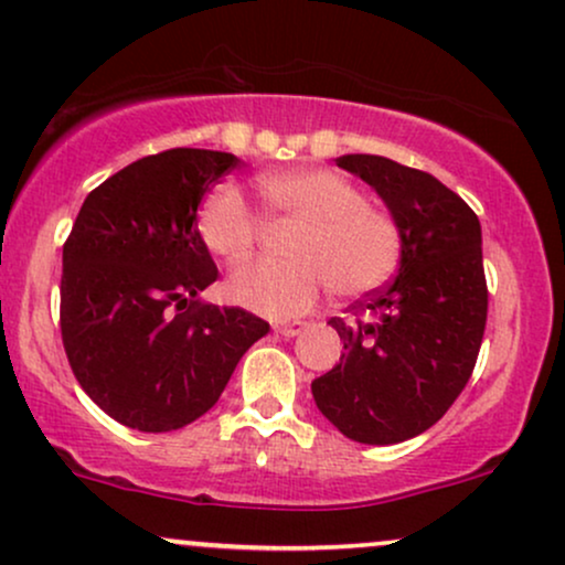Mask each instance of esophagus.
<instances>
[{
    "mask_svg": "<svg viewBox=\"0 0 565 565\" xmlns=\"http://www.w3.org/2000/svg\"><path fill=\"white\" fill-rule=\"evenodd\" d=\"M303 327H306L303 322H275L271 324V330L282 338H296V335H301Z\"/></svg>",
    "mask_w": 565,
    "mask_h": 565,
    "instance_id": "esophagus-1",
    "label": "esophagus"
}]
</instances>
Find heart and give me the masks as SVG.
<instances>
[{
	"label": "heart",
	"instance_id": "heart-1",
	"mask_svg": "<svg viewBox=\"0 0 565 565\" xmlns=\"http://www.w3.org/2000/svg\"><path fill=\"white\" fill-rule=\"evenodd\" d=\"M269 220L298 222L285 254L294 262H254L227 277V298L256 315L288 319L309 311L324 282L332 296L374 294L398 269L403 233L398 220L369 204L364 191L324 167L269 172L256 178ZM199 235L227 264L248 259L262 238V220L243 191L222 183L199 209Z\"/></svg>",
	"mask_w": 565,
	"mask_h": 565
}]
</instances>
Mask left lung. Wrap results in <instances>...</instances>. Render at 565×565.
I'll return each instance as SVG.
<instances>
[{
	"label": "left lung",
	"mask_w": 565,
	"mask_h": 565,
	"mask_svg": "<svg viewBox=\"0 0 565 565\" xmlns=\"http://www.w3.org/2000/svg\"><path fill=\"white\" fill-rule=\"evenodd\" d=\"M403 233L395 280L330 322L345 353L311 382L322 414L345 437L395 445L445 416L475 372L487 324L482 227L471 206L429 172L387 157L348 154Z\"/></svg>",
	"instance_id": "obj_1"
}]
</instances>
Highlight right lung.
<instances>
[{
  "label": "right lung",
  "instance_id": "obj_1",
  "mask_svg": "<svg viewBox=\"0 0 565 565\" xmlns=\"http://www.w3.org/2000/svg\"><path fill=\"white\" fill-rule=\"evenodd\" d=\"M241 159L167 149L88 193L62 246L60 332L90 401L138 431H170L220 401L269 322L201 303L220 277L196 227L204 193Z\"/></svg>",
  "mask_w": 565,
  "mask_h": 565
}]
</instances>
